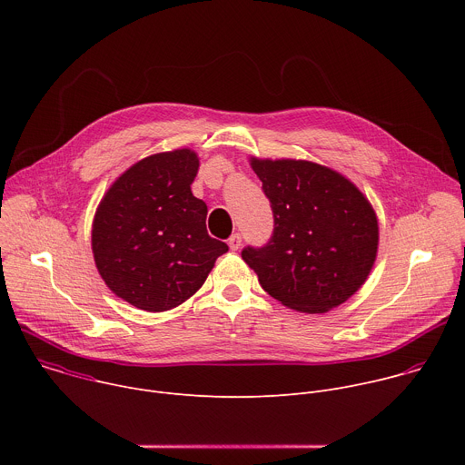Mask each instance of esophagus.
I'll use <instances>...</instances> for the list:
<instances>
[{
	"label": "esophagus",
	"instance_id": "1",
	"mask_svg": "<svg viewBox=\"0 0 465 465\" xmlns=\"http://www.w3.org/2000/svg\"><path fill=\"white\" fill-rule=\"evenodd\" d=\"M241 242H242V239H241L239 233H233V235L228 239V246H230L233 252L241 248Z\"/></svg>",
	"mask_w": 465,
	"mask_h": 465
}]
</instances>
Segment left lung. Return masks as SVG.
Instances as JSON below:
<instances>
[{
  "label": "left lung",
  "mask_w": 465,
  "mask_h": 465,
  "mask_svg": "<svg viewBox=\"0 0 465 465\" xmlns=\"http://www.w3.org/2000/svg\"><path fill=\"white\" fill-rule=\"evenodd\" d=\"M271 201L274 232L241 255L272 298L300 312L339 307L368 280L379 224L368 198L341 173L305 160L250 158Z\"/></svg>",
  "instance_id": "8db88e82"
}]
</instances>
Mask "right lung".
<instances>
[{
    "label": "right lung",
    "instance_id": "right-lung-1",
    "mask_svg": "<svg viewBox=\"0 0 465 465\" xmlns=\"http://www.w3.org/2000/svg\"><path fill=\"white\" fill-rule=\"evenodd\" d=\"M196 173V153L176 149L140 160L104 193L92 226L95 267L130 305L162 312L183 303L228 252L191 193Z\"/></svg>",
    "mask_w": 465,
    "mask_h": 465
}]
</instances>
